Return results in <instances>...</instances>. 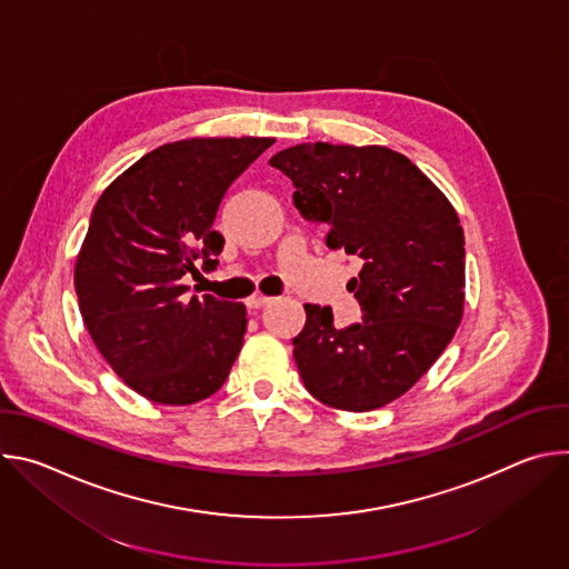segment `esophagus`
<instances>
[{
	"instance_id": "obj_1",
	"label": "esophagus",
	"mask_w": 569,
	"mask_h": 569,
	"mask_svg": "<svg viewBox=\"0 0 569 569\" xmlns=\"http://www.w3.org/2000/svg\"><path fill=\"white\" fill-rule=\"evenodd\" d=\"M268 303H272V299H270V297H263V295H252V297L246 301V306H248L250 310H259V308H263V306H268Z\"/></svg>"
}]
</instances>
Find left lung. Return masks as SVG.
Listing matches in <instances>:
<instances>
[{"mask_svg":"<svg viewBox=\"0 0 569 569\" xmlns=\"http://www.w3.org/2000/svg\"><path fill=\"white\" fill-rule=\"evenodd\" d=\"M270 167L292 180L301 216L327 227V248L362 261L349 281L362 321L336 329L329 306L303 303L292 340L301 380L329 408L378 410L419 382L459 327V216L419 167L385 146L297 143Z\"/></svg>","mask_w":569,"mask_h":569,"instance_id":"8db88e82","label":"left lung"}]
</instances>
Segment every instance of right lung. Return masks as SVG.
<instances>
[{"mask_svg": "<svg viewBox=\"0 0 569 569\" xmlns=\"http://www.w3.org/2000/svg\"><path fill=\"white\" fill-rule=\"evenodd\" d=\"M272 137H193L164 143L126 169L94 204L73 286L86 329L112 371L159 405L216 393L240 353L242 303L191 297L182 283L224 238L213 229L229 184Z\"/></svg>", "mask_w": 569, "mask_h": 569, "instance_id": "obj_1", "label": "right lung"}]
</instances>
